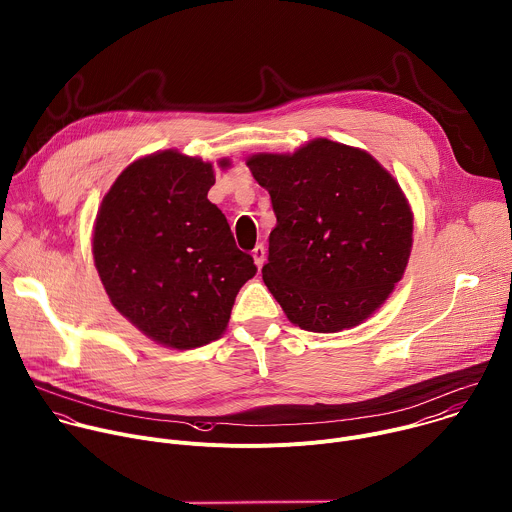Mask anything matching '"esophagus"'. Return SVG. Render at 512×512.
<instances>
[{"label":"esophagus","instance_id":"34e87169","mask_svg":"<svg viewBox=\"0 0 512 512\" xmlns=\"http://www.w3.org/2000/svg\"><path fill=\"white\" fill-rule=\"evenodd\" d=\"M252 258H254V264H256L258 268H262V264H264V260H266V250H264L262 244H258V246L252 250Z\"/></svg>","mask_w":512,"mask_h":512}]
</instances>
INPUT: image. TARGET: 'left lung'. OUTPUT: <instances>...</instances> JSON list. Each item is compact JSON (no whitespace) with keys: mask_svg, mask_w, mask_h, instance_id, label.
I'll use <instances>...</instances> for the list:
<instances>
[{"mask_svg":"<svg viewBox=\"0 0 512 512\" xmlns=\"http://www.w3.org/2000/svg\"><path fill=\"white\" fill-rule=\"evenodd\" d=\"M246 165L272 199L262 278L288 321L337 333L371 317L414 242V214L391 173L367 151L329 139L258 153Z\"/></svg>","mask_w":512,"mask_h":512,"instance_id":"obj_1","label":"left lung"}]
</instances>
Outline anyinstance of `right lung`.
Segmentation results:
<instances>
[{"mask_svg":"<svg viewBox=\"0 0 512 512\" xmlns=\"http://www.w3.org/2000/svg\"><path fill=\"white\" fill-rule=\"evenodd\" d=\"M214 183L212 163L159 151L117 177L94 222V266L113 306L173 349L216 341L238 290L256 274L254 258L238 250L226 216L208 199Z\"/></svg>","mask_w":512,"mask_h":512,"instance_id":"obj_1","label":"right lung"}]
</instances>
